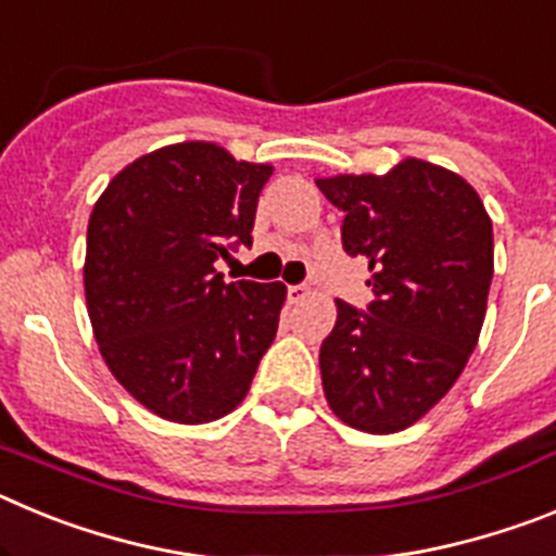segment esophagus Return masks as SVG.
I'll return each mask as SVG.
<instances>
[{"label":"esophagus","mask_w":556,"mask_h":556,"mask_svg":"<svg viewBox=\"0 0 556 556\" xmlns=\"http://www.w3.org/2000/svg\"><path fill=\"white\" fill-rule=\"evenodd\" d=\"M312 294V289L303 287V283H298V287H289V301L292 303H303Z\"/></svg>","instance_id":"esophagus-1"}]
</instances>
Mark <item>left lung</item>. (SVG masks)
Listing matches in <instances>:
<instances>
[{
  "label": "left lung",
  "instance_id": "left-lung-1",
  "mask_svg": "<svg viewBox=\"0 0 556 556\" xmlns=\"http://www.w3.org/2000/svg\"><path fill=\"white\" fill-rule=\"evenodd\" d=\"M317 186L345 211L342 248L365 255L376 294L367 312L337 301L320 348L326 401L353 429L395 434L454 387L479 342L493 223L468 180L420 159Z\"/></svg>",
  "mask_w": 556,
  "mask_h": 556
}]
</instances>
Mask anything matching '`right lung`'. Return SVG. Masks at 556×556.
<instances>
[{
	"label": "right lung",
	"instance_id": "1",
	"mask_svg": "<svg viewBox=\"0 0 556 556\" xmlns=\"http://www.w3.org/2000/svg\"><path fill=\"white\" fill-rule=\"evenodd\" d=\"M269 164L211 141L161 147L108 184L88 219L86 303L113 378L152 415L211 424L242 404L278 331L283 283H225L253 244Z\"/></svg>",
	"mask_w": 556,
	"mask_h": 556
}]
</instances>
